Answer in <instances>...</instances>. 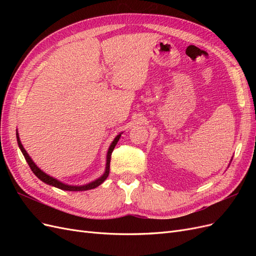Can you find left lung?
<instances>
[{
	"label": "left lung",
	"mask_w": 256,
	"mask_h": 256,
	"mask_svg": "<svg viewBox=\"0 0 256 256\" xmlns=\"http://www.w3.org/2000/svg\"><path fill=\"white\" fill-rule=\"evenodd\" d=\"M232 159H233V158H232ZM232 159H230V161H232Z\"/></svg>",
	"instance_id": "8db88e82"
}]
</instances>
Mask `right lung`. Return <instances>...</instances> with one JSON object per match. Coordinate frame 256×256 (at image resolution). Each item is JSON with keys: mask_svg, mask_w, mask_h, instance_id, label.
I'll use <instances>...</instances> for the list:
<instances>
[{"mask_svg": "<svg viewBox=\"0 0 256 256\" xmlns=\"http://www.w3.org/2000/svg\"><path fill=\"white\" fill-rule=\"evenodd\" d=\"M122 134V132H120V134H118V136H115V138H114L113 142L111 143V145H110V147H109V150H108V152H106V164L104 173L102 176H100L99 178H97V180H92V182H88V184H82V186H72V184H64V182H60L58 180H56V178H54V177L48 175L47 173H44V171H42V170L36 166V164L32 160V158H30V157L28 156V154L26 150H24V147H23V145H22V143H21V141H20L18 130H17V134H17V142H18V145H19V148H20V150L22 152L23 156H24V158H26V162H28V164L30 166V170H32V171H33V173H34L38 178H40V180L42 182H44V184H47L52 186V187L58 188V189H60V190H66V191H86V190H90V189L97 188L98 186L102 184L106 180V177L109 176V173H110L111 154H112V152H113V150H114L115 145L118 144V140H120V138Z\"/></svg>", "mask_w": 256, "mask_h": 256, "instance_id": "obj_1", "label": "right lung"}]
</instances>
